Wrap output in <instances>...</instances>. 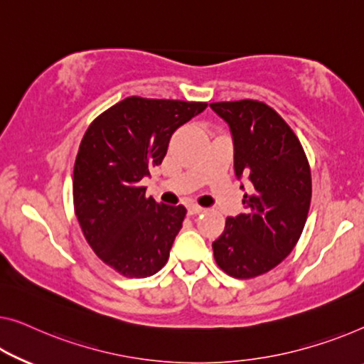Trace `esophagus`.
Segmentation results:
<instances>
[{"label": "esophagus", "mask_w": 364, "mask_h": 364, "mask_svg": "<svg viewBox=\"0 0 364 364\" xmlns=\"http://www.w3.org/2000/svg\"><path fill=\"white\" fill-rule=\"evenodd\" d=\"M204 210V208H200V205L198 204H189L188 205V213L191 215H196V214H200Z\"/></svg>", "instance_id": "34e87169"}]
</instances>
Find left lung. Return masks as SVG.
<instances>
[{"mask_svg":"<svg viewBox=\"0 0 364 364\" xmlns=\"http://www.w3.org/2000/svg\"><path fill=\"white\" fill-rule=\"evenodd\" d=\"M210 107L230 127L237 178L252 183L243 196L245 213L227 217L213 242L214 258L232 278L250 279L278 267L299 240L311 208V166L299 139L273 107L255 100Z\"/></svg>","mask_w":364,"mask_h":364,"instance_id":"obj_1","label":"left lung"}]
</instances>
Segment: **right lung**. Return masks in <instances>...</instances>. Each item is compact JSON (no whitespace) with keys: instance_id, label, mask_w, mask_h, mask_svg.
Listing matches in <instances>:
<instances>
[{"instance_id":"right-lung-1","label":"right lung","mask_w":364,"mask_h":364,"mask_svg":"<svg viewBox=\"0 0 364 364\" xmlns=\"http://www.w3.org/2000/svg\"><path fill=\"white\" fill-rule=\"evenodd\" d=\"M208 102L130 96L90 124L73 170V204L86 242L126 278L165 267L186 208L147 196L142 180L164 161L173 132Z\"/></svg>"}]
</instances>
